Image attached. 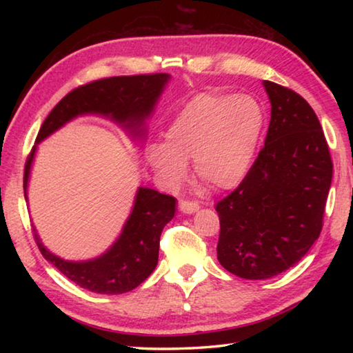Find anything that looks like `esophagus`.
<instances>
[{"label":"esophagus","mask_w":353,"mask_h":353,"mask_svg":"<svg viewBox=\"0 0 353 353\" xmlns=\"http://www.w3.org/2000/svg\"><path fill=\"white\" fill-rule=\"evenodd\" d=\"M179 208H181L182 213L191 214L199 210V204L198 202H191V201H181L179 202Z\"/></svg>","instance_id":"obj_1"}]
</instances>
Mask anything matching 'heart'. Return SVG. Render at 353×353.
Wrapping results in <instances>:
<instances>
[{
    "label": "heart",
    "instance_id": "1",
    "mask_svg": "<svg viewBox=\"0 0 353 353\" xmlns=\"http://www.w3.org/2000/svg\"><path fill=\"white\" fill-rule=\"evenodd\" d=\"M263 124L261 105L248 94L199 93L172 117L165 143H149L145 159L171 190L187 181L190 160L213 190H234L252 168Z\"/></svg>",
    "mask_w": 353,
    "mask_h": 353
}]
</instances>
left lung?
Masks as SVG:
<instances>
[{
  "instance_id": "left-lung-1",
  "label": "left lung",
  "mask_w": 353,
  "mask_h": 353,
  "mask_svg": "<svg viewBox=\"0 0 353 353\" xmlns=\"http://www.w3.org/2000/svg\"><path fill=\"white\" fill-rule=\"evenodd\" d=\"M271 103L265 148L248 177L219 201L218 260L248 280L290 270L322 229L333 163L314 110L301 94L263 81Z\"/></svg>"
}]
</instances>
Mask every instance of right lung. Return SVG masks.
<instances>
[{
    "label": "right lung",
    "instance_id": "obj_1",
    "mask_svg": "<svg viewBox=\"0 0 353 353\" xmlns=\"http://www.w3.org/2000/svg\"><path fill=\"white\" fill-rule=\"evenodd\" d=\"M171 76L168 73L118 76L99 79L70 92L41 124L25 168V199L39 143L77 117L97 115L118 124L134 141L146 137V121L152 117ZM176 199L157 190L139 187L134 205L115 243L90 260H65L34 236L41 255L81 288L98 294H123L151 276L159 261L160 235L174 218Z\"/></svg>",
    "mask_w": 353,
    "mask_h": 353
}]
</instances>
